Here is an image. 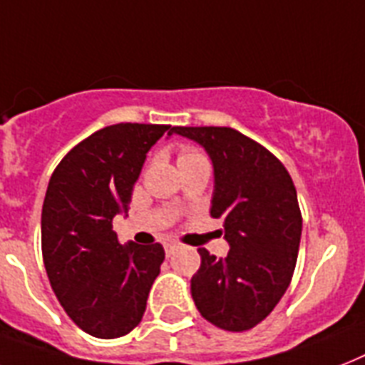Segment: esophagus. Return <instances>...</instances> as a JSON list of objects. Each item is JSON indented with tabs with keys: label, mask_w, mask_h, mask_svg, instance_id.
Returning <instances> with one entry per match:
<instances>
[{
	"label": "esophagus",
	"mask_w": 365,
	"mask_h": 365,
	"mask_svg": "<svg viewBox=\"0 0 365 365\" xmlns=\"http://www.w3.org/2000/svg\"><path fill=\"white\" fill-rule=\"evenodd\" d=\"M176 247H178L176 242H167V244H165V251H167V255L173 253V251L176 250Z\"/></svg>",
	"instance_id": "obj_1"
}]
</instances>
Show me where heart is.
Masks as SVG:
<instances>
[{
  "mask_svg": "<svg viewBox=\"0 0 365 365\" xmlns=\"http://www.w3.org/2000/svg\"><path fill=\"white\" fill-rule=\"evenodd\" d=\"M192 157H200V153H198L197 150H183V152L180 153V159H192Z\"/></svg>",
  "mask_w": 365,
  "mask_h": 365,
  "instance_id": "heart-1",
  "label": "heart"
}]
</instances>
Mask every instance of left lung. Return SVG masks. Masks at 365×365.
I'll list each match as a JSON object with an SVG mask.
<instances>
[{"instance_id":"1","label":"left lung","mask_w":365,"mask_h":365,"mask_svg":"<svg viewBox=\"0 0 365 365\" xmlns=\"http://www.w3.org/2000/svg\"><path fill=\"white\" fill-rule=\"evenodd\" d=\"M202 146L213 165L212 217L223 219L230 250L217 259L200 247L191 296L215 327L244 331L272 313L289 289L302 236L292 178L259 142L230 127H173Z\"/></svg>"}]
</instances>
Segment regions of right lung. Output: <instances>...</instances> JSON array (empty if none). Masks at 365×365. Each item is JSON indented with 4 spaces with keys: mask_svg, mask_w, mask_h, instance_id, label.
Here are the masks:
<instances>
[{
    "mask_svg": "<svg viewBox=\"0 0 365 365\" xmlns=\"http://www.w3.org/2000/svg\"><path fill=\"white\" fill-rule=\"evenodd\" d=\"M170 125L115 123L93 133L61 159L41 215L50 285L86 334L114 339L142 321L161 272V244L121 245L112 219L127 213L146 153Z\"/></svg>",
    "mask_w": 365,
    "mask_h": 365,
    "instance_id": "obj_1",
    "label": "right lung"
}]
</instances>
